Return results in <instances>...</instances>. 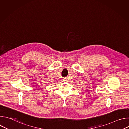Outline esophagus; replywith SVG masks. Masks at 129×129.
<instances>
[{
  "mask_svg": "<svg viewBox=\"0 0 129 129\" xmlns=\"http://www.w3.org/2000/svg\"><path fill=\"white\" fill-rule=\"evenodd\" d=\"M67 80H68V79H67V77H65V78H63V81H65V82H66V81H68Z\"/></svg>",
  "mask_w": 129,
  "mask_h": 129,
  "instance_id": "1",
  "label": "esophagus"
}]
</instances>
